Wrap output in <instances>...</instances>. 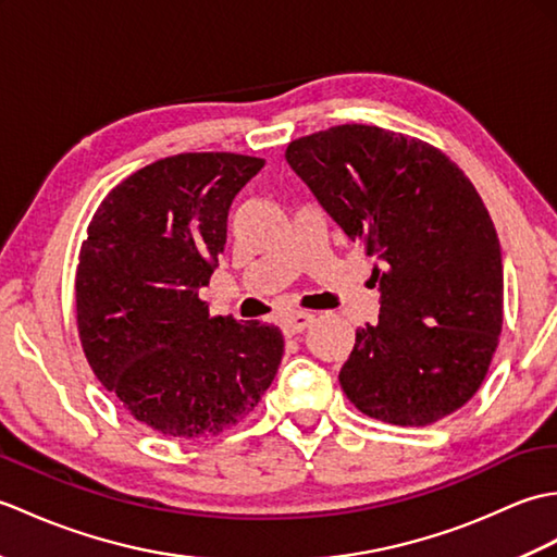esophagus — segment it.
<instances>
[{"label": "esophagus", "instance_id": "obj_1", "mask_svg": "<svg viewBox=\"0 0 557 557\" xmlns=\"http://www.w3.org/2000/svg\"><path fill=\"white\" fill-rule=\"evenodd\" d=\"M313 313H306V311H297V313H292V315H287V318H282V333H285L287 337L289 335H299V333H304L306 327H309L311 323H313Z\"/></svg>", "mask_w": 557, "mask_h": 557}]
</instances>
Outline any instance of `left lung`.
<instances>
[{
    "label": "left lung",
    "instance_id": "1",
    "mask_svg": "<svg viewBox=\"0 0 557 557\" xmlns=\"http://www.w3.org/2000/svg\"><path fill=\"white\" fill-rule=\"evenodd\" d=\"M285 158L377 260L381 315L339 371L351 405L395 425L465 407L503 330L500 242L474 184L437 148L366 124L292 140Z\"/></svg>",
    "mask_w": 557,
    "mask_h": 557
}]
</instances>
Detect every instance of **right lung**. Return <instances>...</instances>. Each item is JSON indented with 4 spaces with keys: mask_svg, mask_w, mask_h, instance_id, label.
Instances as JSON below:
<instances>
[{
    "mask_svg": "<svg viewBox=\"0 0 557 557\" xmlns=\"http://www.w3.org/2000/svg\"><path fill=\"white\" fill-rule=\"evenodd\" d=\"M265 160L182 152L112 188L76 270L83 351L140 423L170 437L218 435L256 409L285 351L280 327L212 318L208 287L236 194Z\"/></svg>",
    "mask_w": 557,
    "mask_h": 557,
    "instance_id": "obj_1",
    "label": "right lung"
}]
</instances>
